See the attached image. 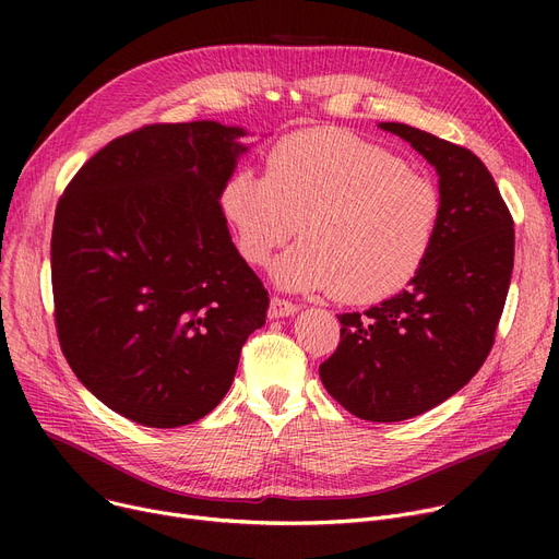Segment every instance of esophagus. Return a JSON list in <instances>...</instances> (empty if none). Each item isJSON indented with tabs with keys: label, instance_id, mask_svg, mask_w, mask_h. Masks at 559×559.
Returning a JSON list of instances; mask_svg holds the SVG:
<instances>
[{
	"label": "esophagus",
	"instance_id": "esophagus-1",
	"mask_svg": "<svg viewBox=\"0 0 559 559\" xmlns=\"http://www.w3.org/2000/svg\"><path fill=\"white\" fill-rule=\"evenodd\" d=\"M299 308L292 304V301H285V299H281V297H274L272 299V304H270V317L272 319H281V317H289V314H295Z\"/></svg>",
	"mask_w": 559,
	"mask_h": 559
}]
</instances>
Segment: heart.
Masks as SVG:
<instances>
[{
  "instance_id": "obj_1",
  "label": "heart",
  "mask_w": 559,
  "mask_h": 559,
  "mask_svg": "<svg viewBox=\"0 0 559 559\" xmlns=\"http://www.w3.org/2000/svg\"><path fill=\"white\" fill-rule=\"evenodd\" d=\"M219 211L251 264L267 262L299 228L304 242L274 264L278 285L376 304L421 270L442 197L388 146L344 129H314L281 140L267 174L233 171Z\"/></svg>"
}]
</instances>
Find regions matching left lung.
<instances>
[{"mask_svg":"<svg viewBox=\"0 0 559 559\" xmlns=\"http://www.w3.org/2000/svg\"><path fill=\"white\" fill-rule=\"evenodd\" d=\"M378 129L435 167L442 215L403 292L337 314L340 346L319 378L350 415L392 424L444 403L483 367L514 267V222L489 169L464 146L399 122Z\"/></svg>","mask_w":559,"mask_h":559,"instance_id":"obj_1","label":"left lung"}]
</instances>
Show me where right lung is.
<instances>
[{
    "label": "right lung",
    "instance_id": "1",
    "mask_svg": "<svg viewBox=\"0 0 559 559\" xmlns=\"http://www.w3.org/2000/svg\"><path fill=\"white\" fill-rule=\"evenodd\" d=\"M247 135L215 120L144 127L108 142L58 201V340L85 390L140 426L215 409L267 319V292L219 211Z\"/></svg>",
    "mask_w": 559,
    "mask_h": 559
}]
</instances>
